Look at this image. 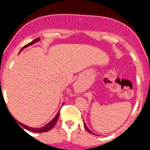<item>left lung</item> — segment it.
<instances>
[{"label":"left lung","mask_w":150,"mask_h":150,"mask_svg":"<svg viewBox=\"0 0 150 150\" xmlns=\"http://www.w3.org/2000/svg\"><path fill=\"white\" fill-rule=\"evenodd\" d=\"M84 127H85V128H86V130L87 132H89V133H91V134H94V133H92V132H91V131H90V130L88 129V127L86 126V125L85 124V123H84Z\"/></svg>","instance_id":"8db88e82"}]
</instances>
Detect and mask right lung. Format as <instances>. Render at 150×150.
Returning a JSON list of instances; mask_svg holds the SVG:
<instances>
[{"label":"right lung","instance_id":"right-lung-1","mask_svg":"<svg viewBox=\"0 0 150 150\" xmlns=\"http://www.w3.org/2000/svg\"><path fill=\"white\" fill-rule=\"evenodd\" d=\"M39 40H40L39 38H37V39H35V40H33V41H31L30 43H28V44L25 45V46H24L23 47H22V50H21V51H22V50H23L24 48H26V47L29 46H30V45L34 44V43H36V42ZM64 103H63V105H64ZM59 116H60V112H59H59L57 113V115H56V116H55V117L54 118L53 120H52V121L50 122H49L47 125H46L45 126L42 127V128H30V127L27 126V125H23V124H22V123H20V122H18V123H19V125H22V126L24 128H25V129H27L28 131H30V132H36V133H41V132H48V131H50V129H52V128H53V127L55 126V125L56 124V122H57V121H58V120H59Z\"/></svg>","mask_w":150,"mask_h":150}]
</instances>
